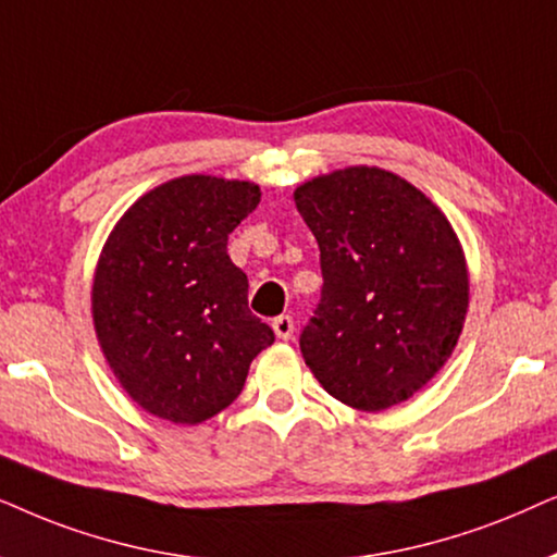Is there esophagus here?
Wrapping results in <instances>:
<instances>
[{
    "instance_id": "1",
    "label": "esophagus",
    "mask_w": 557,
    "mask_h": 557,
    "mask_svg": "<svg viewBox=\"0 0 557 557\" xmlns=\"http://www.w3.org/2000/svg\"><path fill=\"white\" fill-rule=\"evenodd\" d=\"M272 331H274V336L283 338V341L293 338V331H295L293 318H290V315H277V318H274V321H272Z\"/></svg>"
}]
</instances>
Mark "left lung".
I'll list each match as a JSON object with an SVG mask.
<instances>
[{
    "label": "left lung",
    "mask_w": 557,
    "mask_h": 557,
    "mask_svg": "<svg viewBox=\"0 0 557 557\" xmlns=\"http://www.w3.org/2000/svg\"><path fill=\"white\" fill-rule=\"evenodd\" d=\"M321 249V300L300 333L310 372L364 412L412 397L446 364L469 308L448 219L380 168H346L293 193Z\"/></svg>",
    "instance_id": "left-lung-1"
}]
</instances>
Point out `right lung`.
Masks as SVG:
<instances>
[{"instance_id":"obj_1","label":"right lung","mask_w":557,"mask_h":557,"mask_svg":"<svg viewBox=\"0 0 557 557\" xmlns=\"http://www.w3.org/2000/svg\"><path fill=\"white\" fill-rule=\"evenodd\" d=\"M259 196L247 181L175 177L139 198L101 251L96 336L129 397L162 420L196 425L224 410L274 341L226 251Z\"/></svg>"}]
</instances>
